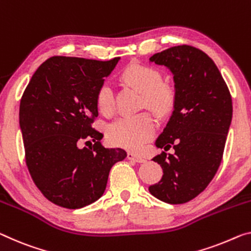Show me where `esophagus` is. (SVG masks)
<instances>
[{
  "label": "esophagus",
  "instance_id": "34e87169",
  "mask_svg": "<svg viewBox=\"0 0 251 251\" xmlns=\"http://www.w3.org/2000/svg\"><path fill=\"white\" fill-rule=\"evenodd\" d=\"M128 159L131 161H134V163H139V164H142L145 163L146 159L144 157H140L136 155V153H132V152H128Z\"/></svg>",
  "mask_w": 251,
  "mask_h": 251
}]
</instances>
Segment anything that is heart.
Masks as SVG:
<instances>
[{"label": "heart", "instance_id": "heart-1", "mask_svg": "<svg viewBox=\"0 0 251 251\" xmlns=\"http://www.w3.org/2000/svg\"><path fill=\"white\" fill-rule=\"evenodd\" d=\"M126 83L142 92V103L155 112L163 114L175 102V91L168 83L161 82L163 77L158 69L147 65L134 63L122 73ZM99 110L110 115L114 110V91L110 82H103L95 95ZM157 130V121L149 112L133 115H121L106 128L107 140L118 147L138 150L151 140Z\"/></svg>", "mask_w": 251, "mask_h": 251}]
</instances>
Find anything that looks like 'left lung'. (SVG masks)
Segmentation results:
<instances>
[{"label": "left lung", "mask_w": 251, "mask_h": 251, "mask_svg": "<svg viewBox=\"0 0 251 251\" xmlns=\"http://www.w3.org/2000/svg\"><path fill=\"white\" fill-rule=\"evenodd\" d=\"M171 69L175 80L174 111L156 140L165 151L152 158L164 175L149 192L160 201L182 204L205 190L221 164L232 119V99L221 73L205 52L188 45L150 57Z\"/></svg>", "instance_id": "1"}]
</instances>
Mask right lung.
I'll return each instance as SVG.
<instances>
[{"instance_id":"add662e5","label":"right lung","mask_w":251,"mask_h":251,"mask_svg":"<svg viewBox=\"0 0 251 251\" xmlns=\"http://www.w3.org/2000/svg\"><path fill=\"white\" fill-rule=\"evenodd\" d=\"M119 59L50 57L23 92L19 115L26 167L56 205L80 209L95 202L105 191L110 169L126 157L123 149L104 148L103 134L92 126L99 115L96 91ZM91 140L90 148H79Z\"/></svg>"}]
</instances>
